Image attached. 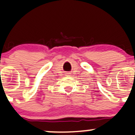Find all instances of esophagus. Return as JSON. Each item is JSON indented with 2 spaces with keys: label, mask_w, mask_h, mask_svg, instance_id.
I'll list each match as a JSON object with an SVG mask.
<instances>
[{
  "label": "esophagus",
  "mask_w": 135,
  "mask_h": 135,
  "mask_svg": "<svg viewBox=\"0 0 135 135\" xmlns=\"http://www.w3.org/2000/svg\"><path fill=\"white\" fill-rule=\"evenodd\" d=\"M66 74V76H70V74H69V73H68V74Z\"/></svg>",
  "instance_id": "1"
}]
</instances>
